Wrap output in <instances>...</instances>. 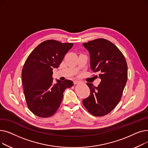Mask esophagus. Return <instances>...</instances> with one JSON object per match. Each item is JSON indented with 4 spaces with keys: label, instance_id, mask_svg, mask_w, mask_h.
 Segmentation results:
<instances>
[{
    "label": "esophagus",
    "instance_id": "obj_1",
    "mask_svg": "<svg viewBox=\"0 0 148 148\" xmlns=\"http://www.w3.org/2000/svg\"><path fill=\"white\" fill-rule=\"evenodd\" d=\"M79 82H80L78 81V80H74V84H78Z\"/></svg>",
    "mask_w": 148,
    "mask_h": 148
}]
</instances>
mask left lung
I'll return each instance as SVG.
<instances>
[{"mask_svg": "<svg viewBox=\"0 0 148 148\" xmlns=\"http://www.w3.org/2000/svg\"><path fill=\"white\" fill-rule=\"evenodd\" d=\"M90 54V68L101 80L97 87L87 83L90 95L83 100L88 111L95 116L109 113L119 103L128 78L125 57L114 44L103 38L83 43Z\"/></svg>", "mask_w": 148, "mask_h": 148, "instance_id": "1", "label": "left lung"}]
</instances>
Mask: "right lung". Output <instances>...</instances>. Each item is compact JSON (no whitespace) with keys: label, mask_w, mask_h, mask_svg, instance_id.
Segmentation results:
<instances>
[{"label":"right lung","mask_w":148,"mask_h":148,"mask_svg":"<svg viewBox=\"0 0 148 148\" xmlns=\"http://www.w3.org/2000/svg\"><path fill=\"white\" fill-rule=\"evenodd\" d=\"M73 43L55 40L41 42L31 52L22 69V83L29 109L40 118H49L56 113L65 89L73 82L56 80L53 84V69L58 68Z\"/></svg>","instance_id":"add662e5"}]
</instances>
